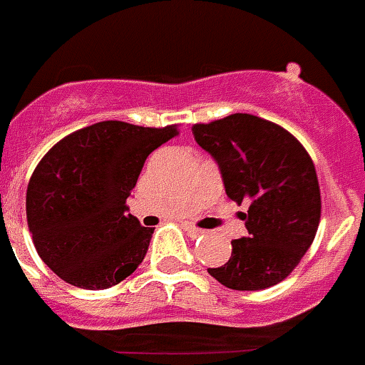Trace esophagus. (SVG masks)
<instances>
[{
	"label": "esophagus",
	"mask_w": 365,
	"mask_h": 365,
	"mask_svg": "<svg viewBox=\"0 0 365 365\" xmlns=\"http://www.w3.org/2000/svg\"><path fill=\"white\" fill-rule=\"evenodd\" d=\"M185 230L190 237H201V235L206 234L205 230H201V228H197V227H193V225H185Z\"/></svg>",
	"instance_id": "esophagus-1"
}]
</instances>
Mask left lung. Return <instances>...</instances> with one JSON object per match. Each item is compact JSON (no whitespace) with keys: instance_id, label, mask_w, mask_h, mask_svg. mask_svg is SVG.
<instances>
[{"instance_id":"left-lung-1","label":"left lung","mask_w":365,"mask_h":365,"mask_svg":"<svg viewBox=\"0 0 365 365\" xmlns=\"http://www.w3.org/2000/svg\"><path fill=\"white\" fill-rule=\"evenodd\" d=\"M192 131L217 163L228 197L248 202L241 215L248 235L232 241L230 259L208 274L234 291H261L283 282L320 225L312 159L282 125L248 113L195 124Z\"/></svg>"}]
</instances>
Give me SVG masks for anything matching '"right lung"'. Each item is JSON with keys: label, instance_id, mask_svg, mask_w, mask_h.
Here are the masks:
<instances>
[{"label": "right lung", "instance_id": "right-lung-1", "mask_svg": "<svg viewBox=\"0 0 365 365\" xmlns=\"http://www.w3.org/2000/svg\"><path fill=\"white\" fill-rule=\"evenodd\" d=\"M179 135L177 125L143 128L106 120L49 150L27 188V222L43 263L63 282L102 291L143 263L155 228L125 199L148 155Z\"/></svg>", "mask_w": 365, "mask_h": 365}]
</instances>
